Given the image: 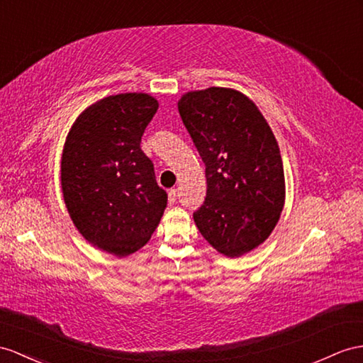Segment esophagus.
Listing matches in <instances>:
<instances>
[{"instance_id":"esophagus-1","label":"esophagus","mask_w":363,"mask_h":363,"mask_svg":"<svg viewBox=\"0 0 363 363\" xmlns=\"http://www.w3.org/2000/svg\"><path fill=\"white\" fill-rule=\"evenodd\" d=\"M176 201H178V190L172 189V190H169V202L174 203Z\"/></svg>"}]
</instances>
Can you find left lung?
I'll use <instances>...</instances> for the list:
<instances>
[{"label":"left lung","instance_id":"1","mask_svg":"<svg viewBox=\"0 0 363 363\" xmlns=\"http://www.w3.org/2000/svg\"><path fill=\"white\" fill-rule=\"evenodd\" d=\"M178 110L206 164L207 198L194 224L218 253H250L272 235L285 203L284 164L272 128L235 89L187 91Z\"/></svg>","mask_w":363,"mask_h":363}]
</instances>
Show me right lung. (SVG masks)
<instances>
[{"instance_id":"right-lung-1","label":"right lung","mask_w":363,"mask_h":363,"mask_svg":"<svg viewBox=\"0 0 363 363\" xmlns=\"http://www.w3.org/2000/svg\"><path fill=\"white\" fill-rule=\"evenodd\" d=\"M160 102L143 91L93 102L75 119L61 156V190L89 244L125 257L150 240L167 207L141 136Z\"/></svg>"}]
</instances>
